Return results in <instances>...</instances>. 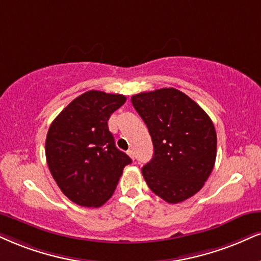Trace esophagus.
Here are the masks:
<instances>
[{
    "mask_svg": "<svg viewBox=\"0 0 261 261\" xmlns=\"http://www.w3.org/2000/svg\"><path fill=\"white\" fill-rule=\"evenodd\" d=\"M127 153H128V156H129L132 160H134V151H133V150L129 149V150L127 151Z\"/></svg>",
    "mask_w": 261,
    "mask_h": 261,
    "instance_id": "esophagus-1",
    "label": "esophagus"
}]
</instances>
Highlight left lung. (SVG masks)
<instances>
[{
  "instance_id": "obj_1",
  "label": "left lung",
  "mask_w": 261,
  "mask_h": 261,
  "mask_svg": "<svg viewBox=\"0 0 261 261\" xmlns=\"http://www.w3.org/2000/svg\"><path fill=\"white\" fill-rule=\"evenodd\" d=\"M132 104L153 144V157L141 168L151 191L168 203L197 194L214 168L217 132L203 109L175 88L132 96Z\"/></svg>"
}]
</instances>
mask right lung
I'll list each match as a JSON object with an SVG mask.
<instances>
[{"mask_svg":"<svg viewBox=\"0 0 261 261\" xmlns=\"http://www.w3.org/2000/svg\"><path fill=\"white\" fill-rule=\"evenodd\" d=\"M124 102L122 94L88 91L73 99L48 129L47 165L63 194L76 204H104L132 162L116 147L108 127L112 112Z\"/></svg>","mask_w":261,"mask_h":261,"instance_id":"add662e5","label":"right lung"}]
</instances>
